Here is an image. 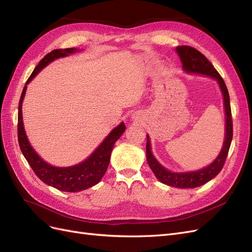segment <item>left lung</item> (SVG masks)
I'll return each mask as SVG.
<instances>
[{
    "instance_id": "1",
    "label": "left lung",
    "mask_w": 252,
    "mask_h": 252,
    "mask_svg": "<svg viewBox=\"0 0 252 252\" xmlns=\"http://www.w3.org/2000/svg\"><path fill=\"white\" fill-rule=\"evenodd\" d=\"M177 52L183 63V69L186 72L208 75V77H211L218 81L220 88L222 90L223 94L224 107L226 113V133L224 145L218 158L209 166L205 167V168L189 172H171L164 168V167L157 161L154 155H152L150 141L147 135L146 158L151 170L154 171L155 175L159 182L164 183L166 185L177 188H195L206 184V183L215 178L216 175H218L220 171L222 170L225 164L233 134L230 98L223 78L220 77L216 68L213 67V65L209 62L208 59L206 58L203 53H201L199 50L193 47L186 46V45L178 46Z\"/></svg>"
}]
</instances>
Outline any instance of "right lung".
I'll return each mask as SVG.
<instances>
[{
  "label": "right lung",
  "instance_id": "add662e5",
  "mask_svg": "<svg viewBox=\"0 0 252 252\" xmlns=\"http://www.w3.org/2000/svg\"><path fill=\"white\" fill-rule=\"evenodd\" d=\"M79 51L77 48H66V49H55L47 53L37 65L33 72L27 80L25 87L22 91L19 103L18 113V140L22 154L24 155L28 164L32 167L34 173L45 184L55 187L61 191L67 192H78L87 188L96 185L101 181L105 174L110 162V155L114 144L120 139V136L125 131V124L122 123L117 126L108 134L102 144L98 146L94 154L85 161L70 167H53L47 164L36 154L33 148L30 146L28 139L25 133L24 124H23L22 116V103L24 98L27 84L32 81L35 75L39 73L45 66H47L56 59L69 56L70 53Z\"/></svg>",
  "mask_w": 252,
  "mask_h": 252
}]
</instances>
